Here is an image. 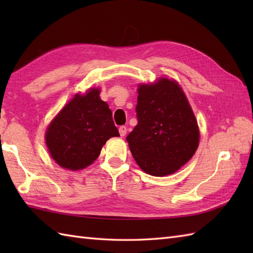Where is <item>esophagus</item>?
Here are the masks:
<instances>
[{
    "instance_id": "obj_1",
    "label": "esophagus",
    "mask_w": 253,
    "mask_h": 253,
    "mask_svg": "<svg viewBox=\"0 0 253 253\" xmlns=\"http://www.w3.org/2000/svg\"><path fill=\"white\" fill-rule=\"evenodd\" d=\"M118 130H120V135L122 137H124V136L126 135V132H127V127L126 126H121L120 129H118Z\"/></svg>"
}]
</instances>
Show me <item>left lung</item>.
I'll return each instance as SVG.
<instances>
[{
    "label": "left lung",
    "mask_w": 253,
    "mask_h": 253,
    "mask_svg": "<svg viewBox=\"0 0 253 253\" xmlns=\"http://www.w3.org/2000/svg\"><path fill=\"white\" fill-rule=\"evenodd\" d=\"M138 124L126 140L133 159L152 176L175 173L195 154L199 129L188 100L174 80L138 88Z\"/></svg>",
    "instance_id": "8db88e82"
}]
</instances>
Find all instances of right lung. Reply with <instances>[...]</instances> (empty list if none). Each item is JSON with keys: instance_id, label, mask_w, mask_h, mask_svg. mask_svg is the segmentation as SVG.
<instances>
[{"instance_id": "obj_1", "label": "right lung", "mask_w": 253, "mask_h": 253, "mask_svg": "<svg viewBox=\"0 0 253 253\" xmlns=\"http://www.w3.org/2000/svg\"><path fill=\"white\" fill-rule=\"evenodd\" d=\"M99 89L76 94L52 121L45 133L51 157L64 169H83L98 159L111 137H118L112 111Z\"/></svg>"}]
</instances>
